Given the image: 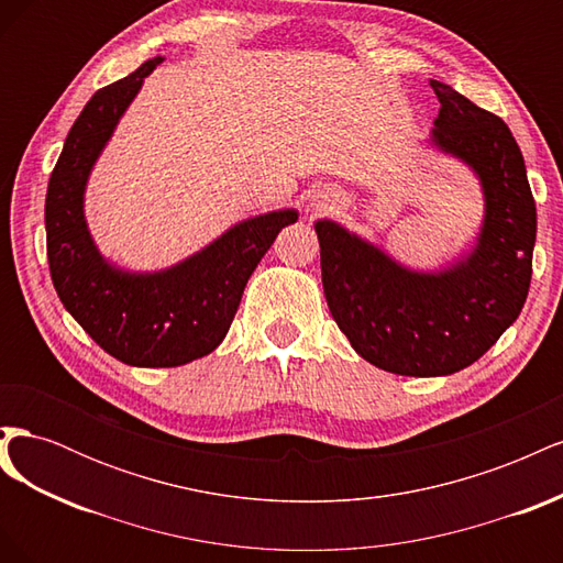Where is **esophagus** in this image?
<instances>
[{"mask_svg": "<svg viewBox=\"0 0 563 563\" xmlns=\"http://www.w3.org/2000/svg\"><path fill=\"white\" fill-rule=\"evenodd\" d=\"M338 201H340V197L335 190H331V187H319V190L312 192L308 209L312 216H323V213L333 211L338 207Z\"/></svg>", "mask_w": 563, "mask_h": 563, "instance_id": "34e87169", "label": "esophagus"}]
</instances>
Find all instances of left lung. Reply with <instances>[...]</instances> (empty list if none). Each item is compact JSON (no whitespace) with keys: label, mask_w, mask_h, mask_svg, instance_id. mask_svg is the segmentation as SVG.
Segmentation results:
<instances>
[{"label":"left lung","mask_w":563,"mask_h":563,"mask_svg":"<svg viewBox=\"0 0 563 563\" xmlns=\"http://www.w3.org/2000/svg\"><path fill=\"white\" fill-rule=\"evenodd\" d=\"M439 114L428 139L482 185L484 220L470 251L439 269H413L317 220L329 310L368 364L397 376H451L474 364L517 321L533 272L536 201L512 131L449 84L430 79Z\"/></svg>","instance_id":"1"}]
</instances>
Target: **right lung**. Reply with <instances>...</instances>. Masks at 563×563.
I'll use <instances>...</instances> for the list:
<instances>
[{"label":"right lung","instance_id":"1","mask_svg":"<svg viewBox=\"0 0 563 563\" xmlns=\"http://www.w3.org/2000/svg\"><path fill=\"white\" fill-rule=\"evenodd\" d=\"M162 60L152 58L91 96L67 133L44 207L48 269L65 310L114 360L143 368L190 364L223 343L253 269L277 234L298 220L296 209L246 218L155 272L124 269L98 251L84 216L91 172Z\"/></svg>","mask_w":563,"mask_h":563}]
</instances>
